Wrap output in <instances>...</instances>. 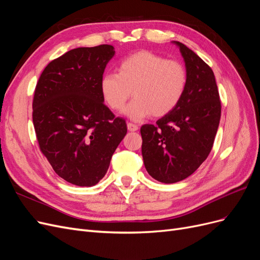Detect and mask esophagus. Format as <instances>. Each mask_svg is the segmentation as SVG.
<instances>
[{"label": "esophagus", "instance_id": "34e87169", "mask_svg": "<svg viewBox=\"0 0 260 260\" xmlns=\"http://www.w3.org/2000/svg\"><path fill=\"white\" fill-rule=\"evenodd\" d=\"M127 128H128V130H129V131L133 132V131H138V129H139V125H138V124H136V123L128 122V124H127Z\"/></svg>", "mask_w": 260, "mask_h": 260}]
</instances>
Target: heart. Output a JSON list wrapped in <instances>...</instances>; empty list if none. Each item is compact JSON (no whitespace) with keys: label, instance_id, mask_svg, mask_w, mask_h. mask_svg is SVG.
I'll list each match as a JSON object with an SVG mask.
<instances>
[{"label":"heart","instance_id":"b5f03b06","mask_svg":"<svg viewBox=\"0 0 260 260\" xmlns=\"http://www.w3.org/2000/svg\"><path fill=\"white\" fill-rule=\"evenodd\" d=\"M187 85L185 67L178 60L141 51L123 58L117 73H106L101 78L102 99L113 111L123 109L132 120H142L149 115L162 117L174 111L182 100Z\"/></svg>","mask_w":260,"mask_h":260}]
</instances>
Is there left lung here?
I'll return each mask as SVG.
<instances>
[{"label": "left lung", "mask_w": 260, "mask_h": 260, "mask_svg": "<svg viewBox=\"0 0 260 260\" xmlns=\"http://www.w3.org/2000/svg\"><path fill=\"white\" fill-rule=\"evenodd\" d=\"M175 43L187 73L184 95L174 111L141 127L142 156L148 175L176 183L198 169L209 155L221 116L218 86L211 68L183 43Z\"/></svg>", "instance_id": "obj_1"}]
</instances>
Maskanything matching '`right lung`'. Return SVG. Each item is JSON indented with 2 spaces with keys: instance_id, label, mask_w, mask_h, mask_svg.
Segmentation results:
<instances>
[{
  "instance_id": "add662e5",
  "label": "right lung",
  "mask_w": 260,
  "mask_h": 260,
  "mask_svg": "<svg viewBox=\"0 0 260 260\" xmlns=\"http://www.w3.org/2000/svg\"><path fill=\"white\" fill-rule=\"evenodd\" d=\"M115 55L112 45L70 50L41 74L32 102L39 146L56 174L79 186L105 176L127 124L102 99L100 81Z\"/></svg>"
}]
</instances>
